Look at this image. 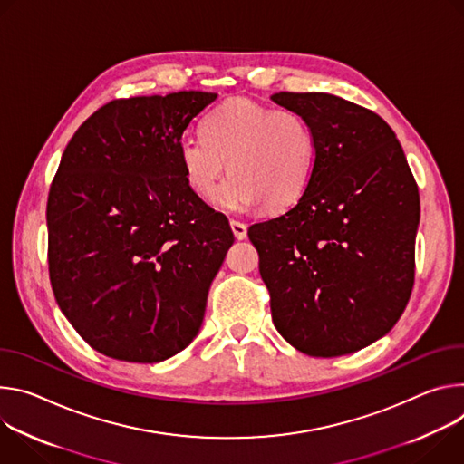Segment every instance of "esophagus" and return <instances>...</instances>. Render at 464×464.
Wrapping results in <instances>:
<instances>
[{"mask_svg": "<svg viewBox=\"0 0 464 464\" xmlns=\"http://www.w3.org/2000/svg\"><path fill=\"white\" fill-rule=\"evenodd\" d=\"M230 228H232V232H234L236 239H245V237H246V227H245L243 223L232 219V221H230Z\"/></svg>", "mask_w": 464, "mask_h": 464, "instance_id": "34e87169", "label": "esophagus"}]
</instances>
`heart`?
<instances>
[{"label":"heart","instance_id":"1","mask_svg":"<svg viewBox=\"0 0 464 464\" xmlns=\"http://www.w3.org/2000/svg\"><path fill=\"white\" fill-rule=\"evenodd\" d=\"M200 132L184 136L179 145L186 184L214 204L230 171L219 202L228 214H245L264 202L269 210L285 208L310 184L315 136L295 111L234 97L202 120Z\"/></svg>","mask_w":464,"mask_h":464}]
</instances>
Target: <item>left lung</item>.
Listing matches in <instances>:
<instances>
[{
  "label": "left lung",
  "instance_id": "1",
  "mask_svg": "<svg viewBox=\"0 0 464 464\" xmlns=\"http://www.w3.org/2000/svg\"><path fill=\"white\" fill-rule=\"evenodd\" d=\"M315 136V168L284 216L256 223L273 323L296 350L335 357L382 339L415 282L419 188L394 130L374 112L323 92H278Z\"/></svg>",
  "mask_w": 464,
  "mask_h": 464
}]
</instances>
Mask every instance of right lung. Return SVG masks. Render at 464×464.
Returning a JSON list of instances; mask_svg holds the SVG:
<instances>
[{
  "label": "right lung",
  "mask_w": 464,
  "mask_h": 464,
  "mask_svg": "<svg viewBox=\"0 0 464 464\" xmlns=\"http://www.w3.org/2000/svg\"><path fill=\"white\" fill-rule=\"evenodd\" d=\"M218 99H116L70 140L47 198V262L77 334L120 362L160 363L198 334L234 243L228 219L186 184L179 145Z\"/></svg>",
  "instance_id": "obj_1"
}]
</instances>
